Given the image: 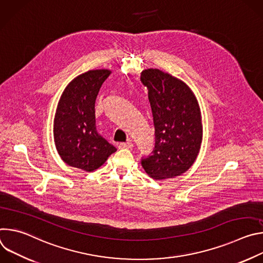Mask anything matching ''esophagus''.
I'll list each match as a JSON object with an SVG mask.
<instances>
[{
  "label": "esophagus",
  "mask_w": 263,
  "mask_h": 263,
  "mask_svg": "<svg viewBox=\"0 0 263 263\" xmlns=\"http://www.w3.org/2000/svg\"><path fill=\"white\" fill-rule=\"evenodd\" d=\"M133 143L131 141H126V142H121L120 147L121 148H132Z\"/></svg>",
  "instance_id": "esophagus-1"
}]
</instances>
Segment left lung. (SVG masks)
Listing matches in <instances>:
<instances>
[{
  "instance_id": "left-lung-1",
  "label": "left lung",
  "mask_w": 263,
  "mask_h": 263,
  "mask_svg": "<svg viewBox=\"0 0 263 263\" xmlns=\"http://www.w3.org/2000/svg\"><path fill=\"white\" fill-rule=\"evenodd\" d=\"M148 90L155 145L151 155L141 157L145 173L154 179L174 178L195 162L202 142L201 111L198 101L184 82L157 68L141 72Z\"/></svg>"
}]
</instances>
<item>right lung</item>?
Masks as SVG:
<instances>
[{
	"mask_svg": "<svg viewBox=\"0 0 263 263\" xmlns=\"http://www.w3.org/2000/svg\"><path fill=\"white\" fill-rule=\"evenodd\" d=\"M108 69L88 70L64 89L55 115L54 139L62 160L86 172L100 167L117 147L97 130L95 103Z\"/></svg>",
	"mask_w": 263,
	"mask_h": 263,
	"instance_id": "1",
	"label": "right lung"
}]
</instances>
